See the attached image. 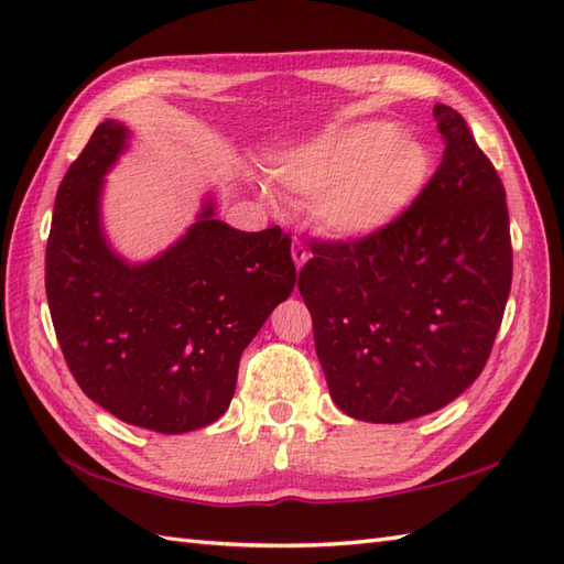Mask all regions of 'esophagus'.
I'll use <instances>...</instances> for the list:
<instances>
[{"label":"esophagus","instance_id":"1","mask_svg":"<svg viewBox=\"0 0 564 564\" xmlns=\"http://www.w3.org/2000/svg\"><path fill=\"white\" fill-rule=\"evenodd\" d=\"M292 258H294V265L302 270L304 268V262L308 260V250H306V246L299 241V239H294V243H292Z\"/></svg>","mask_w":564,"mask_h":564}]
</instances>
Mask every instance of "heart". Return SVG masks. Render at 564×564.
<instances>
[{
	"label": "heart",
	"mask_w": 564,
	"mask_h": 564,
	"mask_svg": "<svg viewBox=\"0 0 564 564\" xmlns=\"http://www.w3.org/2000/svg\"><path fill=\"white\" fill-rule=\"evenodd\" d=\"M432 178V154L393 122H359L325 134L284 169L304 195H322L325 231L357 239L388 227L415 203Z\"/></svg>",
	"instance_id": "obj_1"
}]
</instances>
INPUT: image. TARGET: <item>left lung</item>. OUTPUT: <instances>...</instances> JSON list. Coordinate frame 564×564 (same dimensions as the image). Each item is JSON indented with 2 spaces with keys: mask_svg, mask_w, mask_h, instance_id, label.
<instances>
[{
  "mask_svg": "<svg viewBox=\"0 0 564 564\" xmlns=\"http://www.w3.org/2000/svg\"><path fill=\"white\" fill-rule=\"evenodd\" d=\"M444 156L388 227L314 241L299 292L335 405L365 422L440 410L480 377L511 286L505 185L454 108L434 106Z\"/></svg>",
  "mask_w": 564,
  "mask_h": 564,
  "instance_id": "8db88e82",
  "label": "left lung"
}]
</instances>
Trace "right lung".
<instances>
[{"instance_id":"obj_1","label":"right lung","mask_w":564,"mask_h":564,"mask_svg":"<svg viewBox=\"0 0 564 564\" xmlns=\"http://www.w3.org/2000/svg\"><path fill=\"white\" fill-rule=\"evenodd\" d=\"M128 130L106 120L62 178L45 250V292L74 381L118 420L183 434L227 412L239 361L292 294V239L239 231L205 203L183 239L130 265L98 219L104 176Z\"/></svg>"}]
</instances>
